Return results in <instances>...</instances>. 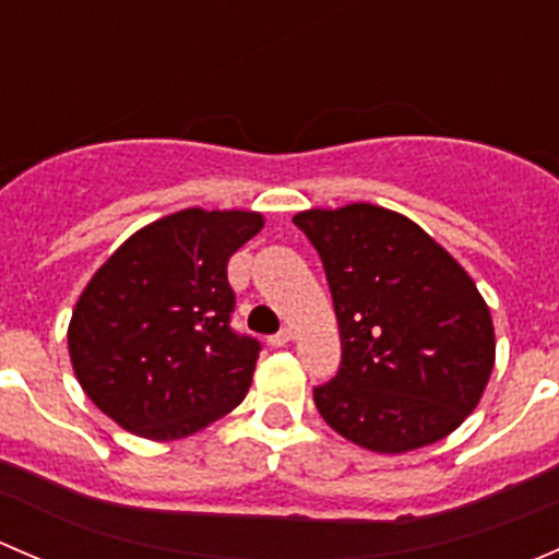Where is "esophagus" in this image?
<instances>
[{
    "mask_svg": "<svg viewBox=\"0 0 559 559\" xmlns=\"http://www.w3.org/2000/svg\"><path fill=\"white\" fill-rule=\"evenodd\" d=\"M289 341H292V330H289V326H284V330H281V332L270 335V346H273V348L289 346Z\"/></svg>",
    "mask_w": 559,
    "mask_h": 559,
    "instance_id": "obj_1",
    "label": "esophagus"
}]
</instances>
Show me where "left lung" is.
I'll use <instances>...</instances> for the list:
<instances>
[{
	"instance_id": "8db88e82",
	"label": "left lung",
	"mask_w": 559,
	"mask_h": 559,
	"mask_svg": "<svg viewBox=\"0 0 559 559\" xmlns=\"http://www.w3.org/2000/svg\"><path fill=\"white\" fill-rule=\"evenodd\" d=\"M324 264L341 368L313 389L326 425L403 454L465 421L495 365V326L471 275L419 224L354 202L295 216Z\"/></svg>"
}]
</instances>
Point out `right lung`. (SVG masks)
Here are the masks:
<instances>
[{"label":"right lung","mask_w":559,"mask_h":559,"mask_svg":"<svg viewBox=\"0 0 559 559\" xmlns=\"http://www.w3.org/2000/svg\"><path fill=\"white\" fill-rule=\"evenodd\" d=\"M251 211L186 207L134 233L94 273L67 343L83 392L123 430L175 441L246 397L262 343L233 330L227 262Z\"/></svg>","instance_id":"right-lung-1"}]
</instances>
